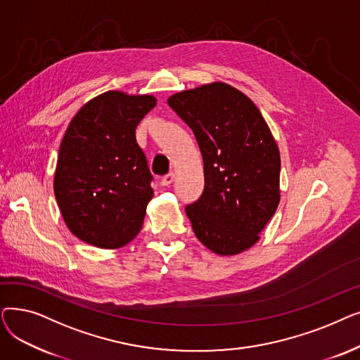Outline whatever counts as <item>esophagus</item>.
<instances>
[{
	"label": "esophagus",
	"mask_w": 360,
	"mask_h": 360,
	"mask_svg": "<svg viewBox=\"0 0 360 360\" xmlns=\"http://www.w3.org/2000/svg\"><path fill=\"white\" fill-rule=\"evenodd\" d=\"M174 179H175V175H174L172 172H169L167 175H165V176L162 178V185H165V186H169L170 184L174 182Z\"/></svg>",
	"instance_id": "34e87169"
}]
</instances>
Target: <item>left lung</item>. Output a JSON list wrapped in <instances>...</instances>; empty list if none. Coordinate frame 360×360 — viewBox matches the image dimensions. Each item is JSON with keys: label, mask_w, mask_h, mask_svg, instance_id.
<instances>
[{"label": "left lung", "mask_w": 360, "mask_h": 360, "mask_svg": "<svg viewBox=\"0 0 360 360\" xmlns=\"http://www.w3.org/2000/svg\"><path fill=\"white\" fill-rule=\"evenodd\" d=\"M169 106L190 127L204 163V191L185 207L193 231L219 255L251 248L280 201V153L254 102L226 83L179 91Z\"/></svg>", "instance_id": "8db88e82"}]
</instances>
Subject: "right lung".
<instances>
[{
	"mask_svg": "<svg viewBox=\"0 0 360 360\" xmlns=\"http://www.w3.org/2000/svg\"><path fill=\"white\" fill-rule=\"evenodd\" d=\"M156 106L150 94L110 90L71 120L60 146L53 193L71 233L98 248L124 247L140 232L153 197L136 128Z\"/></svg>",
	"mask_w": 360,
	"mask_h": 360,
	"instance_id": "1",
	"label": "right lung"
}]
</instances>
